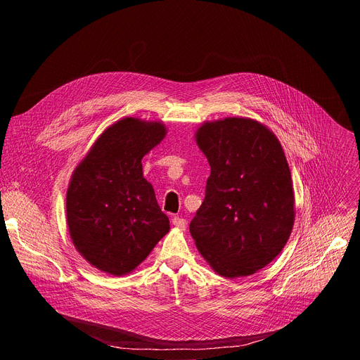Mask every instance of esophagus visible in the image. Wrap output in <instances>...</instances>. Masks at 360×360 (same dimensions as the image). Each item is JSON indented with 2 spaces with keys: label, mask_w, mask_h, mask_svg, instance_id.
Instances as JSON below:
<instances>
[{
  "label": "esophagus",
  "mask_w": 360,
  "mask_h": 360,
  "mask_svg": "<svg viewBox=\"0 0 360 360\" xmlns=\"http://www.w3.org/2000/svg\"><path fill=\"white\" fill-rule=\"evenodd\" d=\"M172 225L175 226V228H178V229H181V231H184L185 228H186V221L184 219V218H179V217H175L174 219H172Z\"/></svg>",
  "instance_id": "obj_1"
}]
</instances>
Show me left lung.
Segmentation results:
<instances>
[{
  "mask_svg": "<svg viewBox=\"0 0 360 360\" xmlns=\"http://www.w3.org/2000/svg\"><path fill=\"white\" fill-rule=\"evenodd\" d=\"M195 141L211 175L189 232L218 275H253L292 233L295 192L285 150L266 125L246 117L205 121Z\"/></svg>",
  "mask_w": 360,
  "mask_h": 360,
  "instance_id": "obj_1",
  "label": "left lung"
}]
</instances>
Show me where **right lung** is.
I'll return each instance as SVG.
<instances>
[{
    "instance_id": "right-lung-1",
    "label": "right lung",
    "mask_w": 360,
    "mask_h": 360,
    "mask_svg": "<svg viewBox=\"0 0 360 360\" xmlns=\"http://www.w3.org/2000/svg\"><path fill=\"white\" fill-rule=\"evenodd\" d=\"M167 132L161 121L125 117L104 129L71 175L70 238L101 272L131 274L169 232V219L142 172V158Z\"/></svg>"
}]
</instances>
